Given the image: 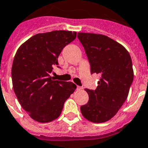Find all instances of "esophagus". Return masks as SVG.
I'll use <instances>...</instances> for the list:
<instances>
[{
	"instance_id": "1",
	"label": "esophagus",
	"mask_w": 148,
	"mask_h": 148,
	"mask_svg": "<svg viewBox=\"0 0 148 148\" xmlns=\"http://www.w3.org/2000/svg\"><path fill=\"white\" fill-rule=\"evenodd\" d=\"M83 90V88H82V86H77V91H80V90Z\"/></svg>"
}]
</instances>
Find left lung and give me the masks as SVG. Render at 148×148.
<instances>
[{
	"instance_id": "obj_1",
	"label": "left lung",
	"mask_w": 148,
	"mask_h": 148,
	"mask_svg": "<svg viewBox=\"0 0 148 148\" xmlns=\"http://www.w3.org/2000/svg\"><path fill=\"white\" fill-rule=\"evenodd\" d=\"M91 66V74L101 75L95 90L86 89L88 102L81 106L84 117L93 123L111 120L127 99L133 81L132 62L124 46L111 38L94 33L79 32Z\"/></svg>"
}]
</instances>
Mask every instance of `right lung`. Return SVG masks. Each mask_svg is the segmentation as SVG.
Wrapping results in <instances>:
<instances>
[{
	"label": "right lung",
	"mask_w": 148,
	"mask_h": 148,
	"mask_svg": "<svg viewBox=\"0 0 148 148\" xmlns=\"http://www.w3.org/2000/svg\"><path fill=\"white\" fill-rule=\"evenodd\" d=\"M76 32L53 31L32 36L18 48L12 66L15 94L31 118L48 123L60 116L65 101L76 90L71 82L50 76L65 46L75 39Z\"/></svg>",
	"instance_id": "add662e5"
}]
</instances>
